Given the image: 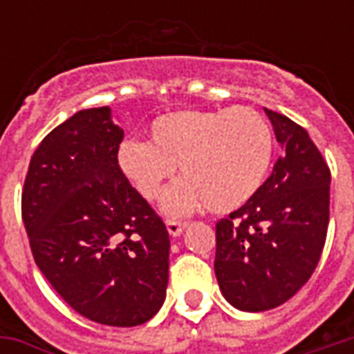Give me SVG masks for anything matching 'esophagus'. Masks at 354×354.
Returning <instances> with one entry per match:
<instances>
[{"mask_svg":"<svg viewBox=\"0 0 354 354\" xmlns=\"http://www.w3.org/2000/svg\"><path fill=\"white\" fill-rule=\"evenodd\" d=\"M185 227V222H176V220H167V230L172 237H178Z\"/></svg>","mask_w":354,"mask_h":354,"instance_id":"34e87169","label":"esophagus"}]
</instances>
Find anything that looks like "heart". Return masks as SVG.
<instances>
[{
  "mask_svg": "<svg viewBox=\"0 0 354 354\" xmlns=\"http://www.w3.org/2000/svg\"><path fill=\"white\" fill-rule=\"evenodd\" d=\"M151 144L127 140L117 162L146 199H157L180 167L184 182L162 201L169 214L207 205L210 212H231L252 199L273 159V131L260 111L246 106L184 109L155 119Z\"/></svg>",
  "mask_w": 354,
  "mask_h": 354,
  "instance_id": "obj_1",
  "label": "heart"
}]
</instances>
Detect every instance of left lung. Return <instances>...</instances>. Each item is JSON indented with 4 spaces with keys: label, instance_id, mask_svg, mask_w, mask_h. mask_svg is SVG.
<instances>
[{
    "label": "left lung",
    "instance_id": "obj_1",
    "mask_svg": "<svg viewBox=\"0 0 354 354\" xmlns=\"http://www.w3.org/2000/svg\"><path fill=\"white\" fill-rule=\"evenodd\" d=\"M282 155L243 207L216 223L214 271L241 311L284 304L311 279L326 243L330 169L304 127L267 109Z\"/></svg>",
    "mask_w": 354,
    "mask_h": 354
}]
</instances>
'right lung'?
Returning a JSON list of instances; mask_svg holds the SVG:
<instances>
[{"label": "right lung", "instance_id": "right-lung-1", "mask_svg": "<svg viewBox=\"0 0 354 354\" xmlns=\"http://www.w3.org/2000/svg\"><path fill=\"white\" fill-rule=\"evenodd\" d=\"M111 109H81L41 140L22 187L35 266L85 319L138 326L161 309L169 231L117 162Z\"/></svg>", "mask_w": 354, "mask_h": 354}]
</instances>
